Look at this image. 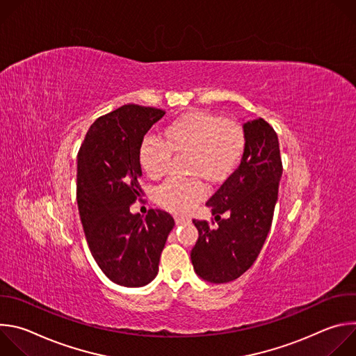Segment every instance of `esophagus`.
I'll list each match as a JSON object with an SVG mask.
<instances>
[{
    "instance_id": "obj_1",
    "label": "esophagus",
    "mask_w": 356,
    "mask_h": 356,
    "mask_svg": "<svg viewBox=\"0 0 356 356\" xmlns=\"http://www.w3.org/2000/svg\"><path fill=\"white\" fill-rule=\"evenodd\" d=\"M175 221H176V225H181V224H188V222H190V218L183 217V216H177V217L175 218Z\"/></svg>"
}]
</instances>
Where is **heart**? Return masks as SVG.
Instances as JSON below:
<instances>
[{
    "instance_id": "heart-1",
    "label": "heart",
    "mask_w": 356,
    "mask_h": 356,
    "mask_svg": "<svg viewBox=\"0 0 356 356\" xmlns=\"http://www.w3.org/2000/svg\"><path fill=\"white\" fill-rule=\"evenodd\" d=\"M166 139L150 134L142 142L139 161L152 179L166 173L175 150L190 152V173L221 181L234 172L245 149V135L238 124L204 111L190 113L172 122L166 128ZM206 194L207 187L200 177L169 179L158 187L156 200L163 209L184 214Z\"/></svg>"
}]
</instances>
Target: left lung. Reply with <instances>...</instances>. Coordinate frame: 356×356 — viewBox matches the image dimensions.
<instances>
[{
  "instance_id": "left-lung-1",
  "label": "left lung",
  "mask_w": 356,
  "mask_h": 356,
  "mask_svg": "<svg viewBox=\"0 0 356 356\" xmlns=\"http://www.w3.org/2000/svg\"><path fill=\"white\" fill-rule=\"evenodd\" d=\"M243 135L239 166L207 201L218 228L193 220L198 229L190 255L193 268L210 283H228L243 275L261 253L273 220L283 172L277 134L258 118L243 124ZM224 212L227 219L220 218Z\"/></svg>"
}]
</instances>
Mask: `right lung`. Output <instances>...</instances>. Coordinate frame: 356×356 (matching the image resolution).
<instances>
[{
  "mask_svg": "<svg viewBox=\"0 0 356 356\" xmlns=\"http://www.w3.org/2000/svg\"><path fill=\"white\" fill-rule=\"evenodd\" d=\"M163 110L125 104L97 118L77 155V206L91 255L114 283L140 287L154 280L173 217L162 210L131 214L143 195L139 150Z\"/></svg>",
  "mask_w": 356,
  "mask_h": 356,
  "instance_id": "obj_1",
  "label": "right lung"
}]
</instances>
